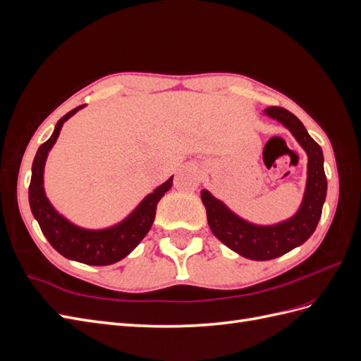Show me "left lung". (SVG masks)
Segmentation results:
<instances>
[{"label": "left lung", "mask_w": 361, "mask_h": 361, "mask_svg": "<svg viewBox=\"0 0 361 361\" xmlns=\"http://www.w3.org/2000/svg\"><path fill=\"white\" fill-rule=\"evenodd\" d=\"M265 116L280 122L290 130L307 154V182L302 202L290 218L271 226L253 224L236 215L226 203L202 190L207 224L212 233L235 253L251 260H271L304 244L314 232L326 197V178L321 146L309 135L297 116L281 106H269Z\"/></svg>", "instance_id": "8db88e82"}]
</instances>
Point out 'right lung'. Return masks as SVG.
<instances>
[{
  "label": "right lung",
  "mask_w": 361,
  "mask_h": 361,
  "mask_svg": "<svg viewBox=\"0 0 361 361\" xmlns=\"http://www.w3.org/2000/svg\"><path fill=\"white\" fill-rule=\"evenodd\" d=\"M84 106L85 105L76 106L66 116H63L54 128L49 140L37 149L31 167L28 200L31 212L37 220L42 233L61 256L81 262V264L104 267L122 260L143 241V238L154 224L158 202L171 188L173 176L157 187L154 192L147 194L133 212L111 227L84 228L63 216L47 197L45 187H43V173H45L48 154L56 145L63 123L75 113L82 110Z\"/></svg>",
  "instance_id": "right-lung-1"
}]
</instances>
